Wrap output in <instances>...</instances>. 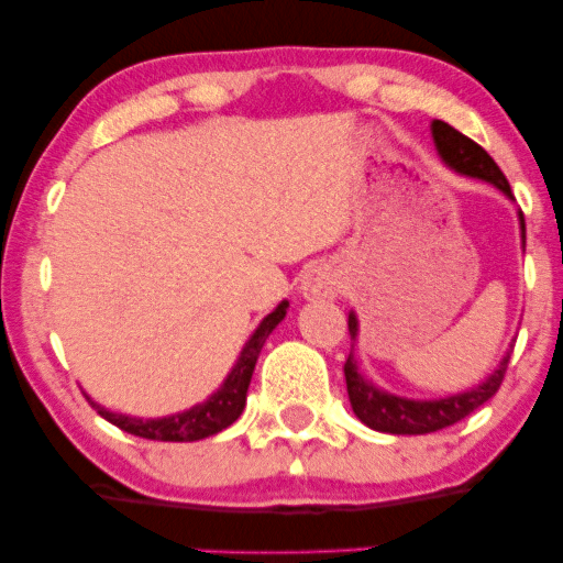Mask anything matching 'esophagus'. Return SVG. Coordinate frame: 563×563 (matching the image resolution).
Segmentation results:
<instances>
[{
  "instance_id": "34e87169",
  "label": "esophagus",
  "mask_w": 563,
  "mask_h": 563,
  "mask_svg": "<svg viewBox=\"0 0 563 563\" xmlns=\"http://www.w3.org/2000/svg\"><path fill=\"white\" fill-rule=\"evenodd\" d=\"M338 274L333 266H314L305 274L302 291L307 297H335L338 295Z\"/></svg>"
}]
</instances>
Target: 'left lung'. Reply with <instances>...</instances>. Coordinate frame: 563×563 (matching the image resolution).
<instances>
[{
    "label": "left lung",
    "mask_w": 563,
    "mask_h": 563,
    "mask_svg": "<svg viewBox=\"0 0 563 563\" xmlns=\"http://www.w3.org/2000/svg\"><path fill=\"white\" fill-rule=\"evenodd\" d=\"M430 130H433L438 156L443 158L445 166H451L453 172L464 176H474V179L495 184L499 191H505V195L512 199V189L510 184H507L505 174L499 172L495 158H492L479 143H474L472 137L459 133L456 128H451L449 122L443 120H433ZM520 228H522V243H526V220H522V214H520ZM349 333L351 338L358 335V320L353 312L349 314ZM507 364H510V351L505 353V358L499 361V366L479 384V387L461 391V395H453V397H443V399H407V397L389 395V391L379 389L376 384H372L358 374L353 353H349V358H345L343 372H345V387H349L351 407L361 422H366L368 428L382 430V433H391V435H426L464 420L466 415L479 410L489 397H495L499 384L505 379Z\"/></svg>",
    "instance_id": "8db88e82"
}]
</instances>
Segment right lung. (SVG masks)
<instances>
[{"mask_svg": "<svg viewBox=\"0 0 563 563\" xmlns=\"http://www.w3.org/2000/svg\"><path fill=\"white\" fill-rule=\"evenodd\" d=\"M287 307H289V302H282L272 314H266L264 322L256 328V333L251 335V341L245 343V349L241 351V358H238L233 372L228 374V379L222 382V387L214 391L207 402L195 405L187 412L168 415V418H156V420H143V418H128V415L104 410L102 405L91 402V399L87 397L89 405L95 407V410L102 415L107 422H112V426H118L120 430H125V433H130V435L148 438V441L189 443V441H202V438L220 433V430L233 426V422L241 418V412L245 407V391H249L258 353H261V349H264L266 338L272 335V330L284 320Z\"/></svg>", "mask_w": 563, "mask_h": 563, "instance_id": "1", "label": "right lung"}]
</instances>
